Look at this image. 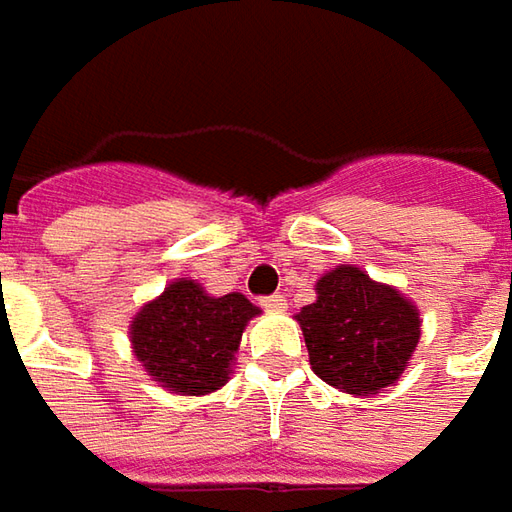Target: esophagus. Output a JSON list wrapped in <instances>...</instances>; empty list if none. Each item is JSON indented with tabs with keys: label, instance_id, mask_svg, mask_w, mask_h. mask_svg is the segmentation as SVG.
I'll return each mask as SVG.
<instances>
[{
	"label": "esophagus",
	"instance_id": "34e87169",
	"mask_svg": "<svg viewBox=\"0 0 512 512\" xmlns=\"http://www.w3.org/2000/svg\"><path fill=\"white\" fill-rule=\"evenodd\" d=\"M260 306L266 311H286V297L283 294H272V297H263Z\"/></svg>",
	"mask_w": 512,
	"mask_h": 512
}]
</instances>
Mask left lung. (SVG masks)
<instances>
[{"label": "left lung", "mask_w": 512, "mask_h": 512, "mask_svg": "<svg viewBox=\"0 0 512 512\" xmlns=\"http://www.w3.org/2000/svg\"><path fill=\"white\" fill-rule=\"evenodd\" d=\"M314 291L317 300L294 314L311 371L354 397L399 382L422 337L414 303L397 286L379 283L351 263L323 274Z\"/></svg>", "instance_id": "8db88e82"}]
</instances>
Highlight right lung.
Segmentation results:
<instances>
[{"label": "right lung", "instance_id": "right-lung-1", "mask_svg": "<svg viewBox=\"0 0 512 512\" xmlns=\"http://www.w3.org/2000/svg\"><path fill=\"white\" fill-rule=\"evenodd\" d=\"M257 314L240 291L215 297L201 283L178 277L135 311L130 345L147 377L169 394L203 397L229 382L240 337Z\"/></svg>", "mask_w": 512, "mask_h": 512}]
</instances>
